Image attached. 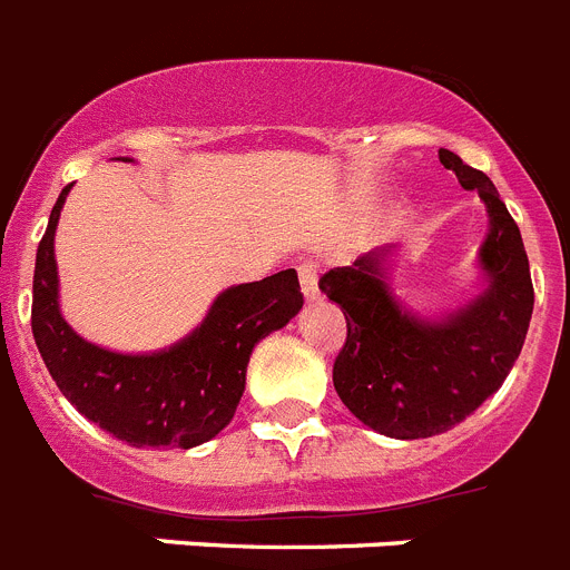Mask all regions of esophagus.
I'll list each match as a JSON object with an SVG mask.
<instances>
[{
    "label": "esophagus",
    "mask_w": 570,
    "mask_h": 570,
    "mask_svg": "<svg viewBox=\"0 0 570 570\" xmlns=\"http://www.w3.org/2000/svg\"><path fill=\"white\" fill-rule=\"evenodd\" d=\"M298 278H301V289H304L306 301L318 298V264H315V261H301Z\"/></svg>",
    "instance_id": "obj_1"
}]
</instances>
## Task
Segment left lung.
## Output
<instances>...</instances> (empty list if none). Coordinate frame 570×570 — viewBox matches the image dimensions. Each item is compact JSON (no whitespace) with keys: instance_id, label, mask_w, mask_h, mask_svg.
<instances>
[{"instance_id":"8db88e82","label":"left lung","mask_w":570,"mask_h":570,"mask_svg":"<svg viewBox=\"0 0 570 570\" xmlns=\"http://www.w3.org/2000/svg\"><path fill=\"white\" fill-rule=\"evenodd\" d=\"M439 160L488 206V292L444 321L413 318L384 284L381 261L390 249L361 255L318 281L346 318V341L333 364L335 390L355 419L390 439H428L468 419L502 387L533 313L522 235L497 186L448 148H439Z\"/></svg>"}]
</instances>
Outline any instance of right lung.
Returning <instances> with one entry per match:
<instances>
[{"mask_svg":"<svg viewBox=\"0 0 570 570\" xmlns=\"http://www.w3.org/2000/svg\"><path fill=\"white\" fill-rule=\"evenodd\" d=\"M68 189L53 203L33 269L31 330L48 373L88 422L120 442L180 450L209 442L235 415L257 341L304 306L298 275L284 269L232 286L195 333L166 353H108L79 338L59 315L53 229Z\"/></svg>","mask_w":570,"mask_h":570,"instance_id":"1","label":"right lung"}]
</instances>
